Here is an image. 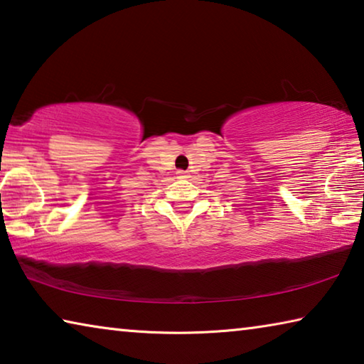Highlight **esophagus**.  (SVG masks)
<instances>
[{"mask_svg": "<svg viewBox=\"0 0 364 364\" xmlns=\"http://www.w3.org/2000/svg\"><path fill=\"white\" fill-rule=\"evenodd\" d=\"M176 175L180 176V178H188V176H189L188 171H184V170H178V171H176Z\"/></svg>", "mask_w": 364, "mask_h": 364, "instance_id": "esophagus-1", "label": "esophagus"}]
</instances>
